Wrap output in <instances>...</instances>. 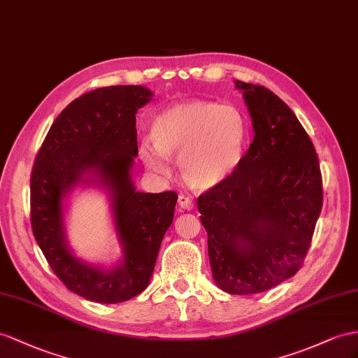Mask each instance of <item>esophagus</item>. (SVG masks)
<instances>
[{"label":"esophagus","mask_w":358,"mask_h":358,"mask_svg":"<svg viewBox=\"0 0 358 358\" xmlns=\"http://www.w3.org/2000/svg\"><path fill=\"white\" fill-rule=\"evenodd\" d=\"M178 206L181 208H185V210H192V208H194V201H192L186 195H180L178 196Z\"/></svg>","instance_id":"obj_1"}]
</instances>
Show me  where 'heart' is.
Here are the masks:
<instances>
[{
    "mask_svg": "<svg viewBox=\"0 0 358 358\" xmlns=\"http://www.w3.org/2000/svg\"><path fill=\"white\" fill-rule=\"evenodd\" d=\"M248 122L231 106L195 99L164 110L152 124V141L141 145L151 171L168 173L166 159H178L181 178L196 190L213 189L230 178L243 159Z\"/></svg>",
    "mask_w": 358,
    "mask_h": 358,
    "instance_id": "b5f03b06",
    "label": "heart"
}]
</instances>
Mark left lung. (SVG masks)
Instances as JSON below:
<instances>
[{"mask_svg":"<svg viewBox=\"0 0 358 358\" xmlns=\"http://www.w3.org/2000/svg\"><path fill=\"white\" fill-rule=\"evenodd\" d=\"M254 139L233 176L198 198L213 278L231 295H252L295 275L322 210L313 142L289 106L260 85L236 81Z\"/></svg>","mask_w":358,"mask_h":358,"instance_id":"1","label":"left lung"}]
</instances>
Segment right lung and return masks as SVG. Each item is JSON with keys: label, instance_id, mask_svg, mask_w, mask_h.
I'll return each instance as SVG.
<instances>
[{"label": "right lung", "instance_id": "add662e5", "mask_svg": "<svg viewBox=\"0 0 358 358\" xmlns=\"http://www.w3.org/2000/svg\"><path fill=\"white\" fill-rule=\"evenodd\" d=\"M142 86H110L78 96L52 122L30 177V221L34 239L65 286L94 302L117 304L148 286L163 236L172 224L178 195L137 192L130 168L137 155L136 112L151 101ZM95 171L113 192L124 262L112 271L81 264L67 250L61 199Z\"/></svg>", "mask_w": 358, "mask_h": 358}]
</instances>
